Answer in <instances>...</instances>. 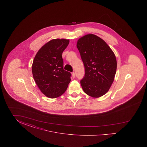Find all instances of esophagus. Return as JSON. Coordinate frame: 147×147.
I'll use <instances>...</instances> for the list:
<instances>
[{"label":"esophagus","instance_id":"1","mask_svg":"<svg viewBox=\"0 0 147 147\" xmlns=\"http://www.w3.org/2000/svg\"><path fill=\"white\" fill-rule=\"evenodd\" d=\"M71 75H72L73 78H75V77H76V73H75L74 72H73V73H71Z\"/></svg>","mask_w":147,"mask_h":147}]
</instances>
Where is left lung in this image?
<instances>
[{
    "instance_id": "8db88e82",
    "label": "left lung",
    "mask_w": 147,
    "mask_h": 147,
    "mask_svg": "<svg viewBox=\"0 0 147 147\" xmlns=\"http://www.w3.org/2000/svg\"><path fill=\"white\" fill-rule=\"evenodd\" d=\"M85 67V76L80 81L84 92L100 98L109 90L117 69V61L112 49L102 38L88 34L77 41Z\"/></svg>"
}]
</instances>
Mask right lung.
<instances>
[{
    "label": "right lung",
    "mask_w": 147,
    "mask_h": 147,
    "mask_svg": "<svg viewBox=\"0 0 147 147\" xmlns=\"http://www.w3.org/2000/svg\"><path fill=\"white\" fill-rule=\"evenodd\" d=\"M69 40L53 39L44 45L35 56L32 72L35 83L49 98H58L66 91L71 74L63 69L62 53Z\"/></svg>",
    "instance_id": "obj_1"
}]
</instances>
